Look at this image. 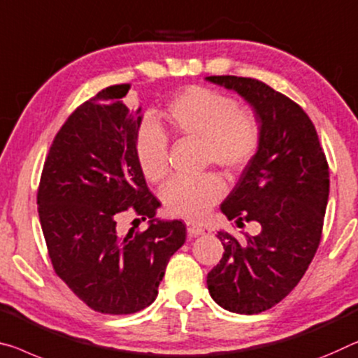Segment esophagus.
Here are the masks:
<instances>
[{"mask_svg":"<svg viewBox=\"0 0 358 358\" xmlns=\"http://www.w3.org/2000/svg\"><path fill=\"white\" fill-rule=\"evenodd\" d=\"M203 232H205V229H203L200 224H195V222H187V234H189V236H198V235H203Z\"/></svg>","mask_w":358,"mask_h":358,"instance_id":"1","label":"esophagus"}]
</instances>
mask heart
<instances>
[{"label": "heart", "instance_id": "obj_1", "mask_svg": "<svg viewBox=\"0 0 358 358\" xmlns=\"http://www.w3.org/2000/svg\"><path fill=\"white\" fill-rule=\"evenodd\" d=\"M168 123L179 137L200 141L203 160L229 173L243 169L257 153L261 126L251 112L240 110L232 97L208 87L192 86L173 99ZM168 136L160 126L145 122L136 141V158L142 174L150 182H162L168 174ZM225 194L224 180L216 174L196 179H174L163 190V203L169 214L200 219Z\"/></svg>", "mask_w": 358, "mask_h": 358}]
</instances>
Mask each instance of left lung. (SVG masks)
Masks as SVG:
<instances>
[{
	"instance_id": "1",
	"label": "left lung",
	"mask_w": 358,
	"mask_h": 358,
	"mask_svg": "<svg viewBox=\"0 0 358 358\" xmlns=\"http://www.w3.org/2000/svg\"><path fill=\"white\" fill-rule=\"evenodd\" d=\"M234 91L261 126V144L221 211L236 225L259 222L257 235L236 240L217 232L222 259L208 273L211 298L235 313H259L291 293L322 238L329 171L315 126L298 103L262 81L206 76Z\"/></svg>"
}]
</instances>
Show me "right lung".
<instances>
[{"label": "right lung", "mask_w": 358, "mask_h": 358, "mask_svg": "<svg viewBox=\"0 0 358 358\" xmlns=\"http://www.w3.org/2000/svg\"><path fill=\"white\" fill-rule=\"evenodd\" d=\"M129 85L108 86L70 115L49 148L38 214L52 267L92 310L126 315L155 301L185 225L157 219L160 201L136 158L141 108L124 102ZM133 206L149 227L117 232Z\"/></svg>", "instance_id": "right-lung-1"}]
</instances>
